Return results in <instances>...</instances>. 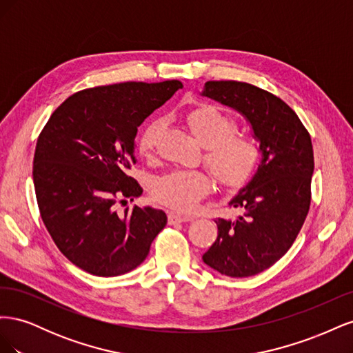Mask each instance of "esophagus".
<instances>
[{
	"label": "esophagus",
	"mask_w": 353,
	"mask_h": 353,
	"mask_svg": "<svg viewBox=\"0 0 353 353\" xmlns=\"http://www.w3.org/2000/svg\"><path fill=\"white\" fill-rule=\"evenodd\" d=\"M193 216H187V215H178V213H172L170 212L168 215V222L169 225H175V223H181V222H190L193 221Z\"/></svg>",
	"instance_id": "34e87169"
}]
</instances>
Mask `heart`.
<instances>
[{
  "label": "heart",
  "mask_w": 353,
  "mask_h": 353,
  "mask_svg": "<svg viewBox=\"0 0 353 353\" xmlns=\"http://www.w3.org/2000/svg\"><path fill=\"white\" fill-rule=\"evenodd\" d=\"M187 123L200 145L206 147L205 160L222 185L240 188L254 175L261 162V148L253 138L234 135L237 125L213 105L188 113ZM163 119L148 122L138 135L137 147L143 156H152L165 131ZM210 179L200 170H174L154 183L159 201L178 212H190L210 191Z\"/></svg>",
  "instance_id": "b5f03b06"
}]
</instances>
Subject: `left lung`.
I'll use <instances>...</instances> for the list:
<instances>
[{"label": "left lung", "mask_w": 353, "mask_h": 353, "mask_svg": "<svg viewBox=\"0 0 353 353\" xmlns=\"http://www.w3.org/2000/svg\"><path fill=\"white\" fill-rule=\"evenodd\" d=\"M240 113L261 148L252 179L228 205L236 219L218 218V239L203 262L243 279L270 268L292 248L311 205L314 150L297 114L274 94L237 81H209L200 92Z\"/></svg>", "instance_id": "obj_1"}]
</instances>
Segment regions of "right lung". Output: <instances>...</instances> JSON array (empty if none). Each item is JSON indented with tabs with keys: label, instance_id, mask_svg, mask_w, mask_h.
I'll return each instance as SVG.
<instances>
[{
	"label": "right lung",
	"instance_id": "add662e5",
	"mask_svg": "<svg viewBox=\"0 0 353 353\" xmlns=\"http://www.w3.org/2000/svg\"><path fill=\"white\" fill-rule=\"evenodd\" d=\"M179 88V81H165L83 90L42 130L32 172L38 208L59 250L78 268L99 276L130 272L165 228L163 210L134 206L119 215L116 201L143 194L126 174L137 163L138 126Z\"/></svg>",
	"mask_w": 353,
	"mask_h": 353
}]
</instances>
